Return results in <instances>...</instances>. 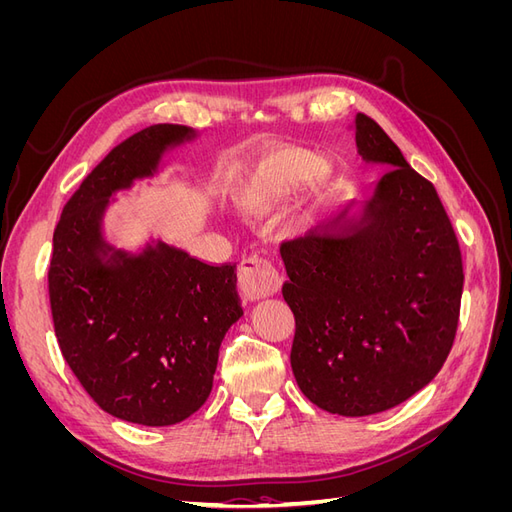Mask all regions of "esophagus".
<instances>
[{
  "label": "esophagus",
  "instance_id": "esophagus-1",
  "mask_svg": "<svg viewBox=\"0 0 512 512\" xmlns=\"http://www.w3.org/2000/svg\"><path fill=\"white\" fill-rule=\"evenodd\" d=\"M237 284L245 299L271 297L280 290V273L265 256H245L237 267Z\"/></svg>",
  "mask_w": 512,
  "mask_h": 512
}]
</instances>
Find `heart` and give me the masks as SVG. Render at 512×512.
<instances>
[{
    "mask_svg": "<svg viewBox=\"0 0 512 512\" xmlns=\"http://www.w3.org/2000/svg\"><path fill=\"white\" fill-rule=\"evenodd\" d=\"M318 170L314 158L307 156H280L262 164L247 179L237 194L239 205L250 211H265L280 203L288 194L297 192L301 185L312 181Z\"/></svg>",
    "mask_w": 512,
    "mask_h": 512,
    "instance_id": "heart-1",
    "label": "heart"
}]
</instances>
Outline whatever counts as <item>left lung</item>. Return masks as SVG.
I'll return each instance as SVG.
<instances>
[{"instance_id": "1", "label": "left lung", "mask_w": 512, "mask_h": 512, "mask_svg": "<svg viewBox=\"0 0 512 512\" xmlns=\"http://www.w3.org/2000/svg\"><path fill=\"white\" fill-rule=\"evenodd\" d=\"M352 130L365 160L393 168L361 222L333 220L282 241V294L303 395L331 414L367 416L442 369L457 335L463 260L436 185L371 117L356 115Z\"/></svg>"}]
</instances>
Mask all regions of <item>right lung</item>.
Returning <instances> with one entry per match:
<instances>
[{
  "instance_id": "right-lung-1",
  "label": "right lung",
  "mask_w": 512,
  "mask_h": 512,
  "mask_svg": "<svg viewBox=\"0 0 512 512\" xmlns=\"http://www.w3.org/2000/svg\"><path fill=\"white\" fill-rule=\"evenodd\" d=\"M185 126H156L119 143L83 179L53 232L49 303L61 354L96 404L147 427L181 423L205 404L220 344L243 316L235 265L166 243L111 252L100 218L111 196L151 175Z\"/></svg>"
}]
</instances>
